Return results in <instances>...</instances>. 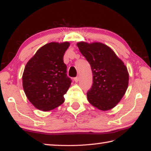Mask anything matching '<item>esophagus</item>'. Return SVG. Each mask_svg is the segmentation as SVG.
I'll return each mask as SVG.
<instances>
[{
  "instance_id": "esophagus-1",
  "label": "esophagus",
  "mask_w": 151,
  "mask_h": 151,
  "mask_svg": "<svg viewBox=\"0 0 151 151\" xmlns=\"http://www.w3.org/2000/svg\"><path fill=\"white\" fill-rule=\"evenodd\" d=\"M79 79H80V78H79L78 76H76V77H75V78H74V80H75V81L76 82V83H77V82L79 81Z\"/></svg>"
}]
</instances>
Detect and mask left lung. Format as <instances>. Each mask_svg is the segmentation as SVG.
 Wrapping results in <instances>:
<instances>
[{
	"mask_svg": "<svg viewBox=\"0 0 151 151\" xmlns=\"http://www.w3.org/2000/svg\"><path fill=\"white\" fill-rule=\"evenodd\" d=\"M77 46L93 71V83L87 92L88 101L101 111L112 109L127 89V68L114 51L103 43L81 42Z\"/></svg>",
	"mask_w": 151,
	"mask_h": 151,
	"instance_id": "8db88e82",
	"label": "left lung"
}]
</instances>
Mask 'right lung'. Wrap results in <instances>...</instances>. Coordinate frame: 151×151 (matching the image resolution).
I'll use <instances>...</instances> for the list:
<instances>
[{"label": "right lung", "instance_id": "add662e5", "mask_svg": "<svg viewBox=\"0 0 151 151\" xmlns=\"http://www.w3.org/2000/svg\"><path fill=\"white\" fill-rule=\"evenodd\" d=\"M69 42H50L40 48L25 66L22 86L28 99L36 108L48 111L65 101L71 84L63 57Z\"/></svg>", "mask_w": 151, "mask_h": 151}]
</instances>
